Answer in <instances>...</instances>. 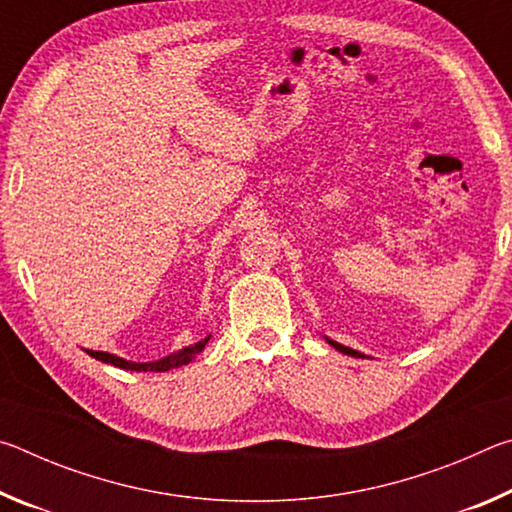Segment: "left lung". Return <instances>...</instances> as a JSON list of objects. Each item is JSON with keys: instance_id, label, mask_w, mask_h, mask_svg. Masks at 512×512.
I'll list each match as a JSON object with an SVG mask.
<instances>
[{"instance_id": "1", "label": "left lung", "mask_w": 512, "mask_h": 512, "mask_svg": "<svg viewBox=\"0 0 512 512\" xmlns=\"http://www.w3.org/2000/svg\"><path fill=\"white\" fill-rule=\"evenodd\" d=\"M327 343L332 345V348H336L339 352H343V354H348V357H363L361 352H357V350H352V348H345V345H341V343H336V341H332V339H327Z\"/></svg>"}]
</instances>
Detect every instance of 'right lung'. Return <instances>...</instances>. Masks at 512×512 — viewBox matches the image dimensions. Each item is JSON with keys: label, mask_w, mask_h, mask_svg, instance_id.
I'll return each mask as SVG.
<instances>
[{"label": "right lung", "mask_w": 512, "mask_h": 512, "mask_svg": "<svg viewBox=\"0 0 512 512\" xmlns=\"http://www.w3.org/2000/svg\"><path fill=\"white\" fill-rule=\"evenodd\" d=\"M210 341V336H205L203 341H198L194 345H189V348H183L180 352H173L169 357L158 359V361H151V363H135V361H126L121 357H115V354H108V352H99V350H85L90 354V357L99 359L103 363H110V366H117V368H124V370H135V372H167L171 368H180V366H187L189 361L196 359L198 354L203 352L205 343Z\"/></svg>", "instance_id": "1"}]
</instances>
